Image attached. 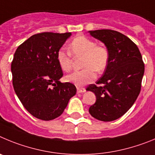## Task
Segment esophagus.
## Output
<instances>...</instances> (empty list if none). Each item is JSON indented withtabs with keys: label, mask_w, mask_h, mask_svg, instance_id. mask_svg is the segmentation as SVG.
Masks as SVG:
<instances>
[{
	"label": "esophagus",
	"mask_w": 155,
	"mask_h": 155,
	"mask_svg": "<svg viewBox=\"0 0 155 155\" xmlns=\"http://www.w3.org/2000/svg\"><path fill=\"white\" fill-rule=\"evenodd\" d=\"M86 91V90H85V88H83V87H77V92L79 93H84V92Z\"/></svg>",
	"instance_id": "34e87169"
}]
</instances>
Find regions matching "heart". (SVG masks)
Segmentation results:
<instances>
[{
  "label": "heart",
  "instance_id": "1",
  "mask_svg": "<svg viewBox=\"0 0 155 155\" xmlns=\"http://www.w3.org/2000/svg\"><path fill=\"white\" fill-rule=\"evenodd\" d=\"M69 52L63 49L58 50L56 58L64 72H69L72 67V56H83L80 71H76L68 75L65 79L68 82L77 86L88 84L96 78L97 72H104L110 61V51L106 45L97 44L94 40L84 35H78L71 41Z\"/></svg>",
  "mask_w": 155,
  "mask_h": 155
}]
</instances>
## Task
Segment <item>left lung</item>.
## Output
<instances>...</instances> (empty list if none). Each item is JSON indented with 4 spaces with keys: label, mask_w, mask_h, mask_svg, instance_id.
<instances>
[{
    "label": "left lung",
    "mask_w": 155,
    "mask_h": 155,
    "mask_svg": "<svg viewBox=\"0 0 155 155\" xmlns=\"http://www.w3.org/2000/svg\"><path fill=\"white\" fill-rule=\"evenodd\" d=\"M89 32L110 51V61L104 75L97 84L86 88L97 97L89 112L99 120H115L133 106L138 97L144 64L137 45L122 33L110 29Z\"/></svg>",
    "instance_id": "left-lung-1"
}]
</instances>
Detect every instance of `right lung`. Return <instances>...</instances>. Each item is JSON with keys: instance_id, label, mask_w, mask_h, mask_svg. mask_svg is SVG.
<instances>
[{"instance_id": "1", "label": "right lung", "mask_w": 155, "mask_h": 155, "mask_svg": "<svg viewBox=\"0 0 155 155\" xmlns=\"http://www.w3.org/2000/svg\"><path fill=\"white\" fill-rule=\"evenodd\" d=\"M70 32H42L21 44L12 62L14 90L24 107L35 117L51 120L59 117L76 93L71 83H61L62 70L57 52Z\"/></svg>"}]
</instances>
